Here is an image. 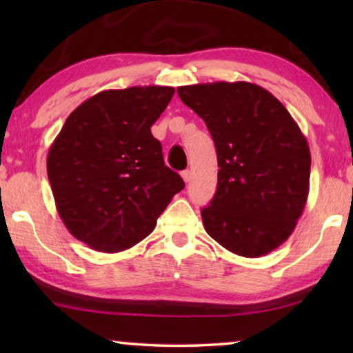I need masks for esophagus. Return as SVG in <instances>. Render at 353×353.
Masks as SVG:
<instances>
[{
    "mask_svg": "<svg viewBox=\"0 0 353 353\" xmlns=\"http://www.w3.org/2000/svg\"><path fill=\"white\" fill-rule=\"evenodd\" d=\"M181 176H182V179H183V182L188 183L190 179H191V171H190V170H185V171L181 172Z\"/></svg>",
    "mask_w": 353,
    "mask_h": 353,
    "instance_id": "34e87169",
    "label": "esophagus"
}]
</instances>
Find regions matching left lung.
I'll list each match as a JSON object with an SVG mask.
<instances>
[{
	"mask_svg": "<svg viewBox=\"0 0 353 353\" xmlns=\"http://www.w3.org/2000/svg\"><path fill=\"white\" fill-rule=\"evenodd\" d=\"M204 119L218 155V188L202 223L214 241L255 259L288 240L305 208L312 155L286 107L256 83L177 88Z\"/></svg>",
	"mask_w": 353,
	"mask_h": 353,
	"instance_id": "1",
	"label": "left lung"
}]
</instances>
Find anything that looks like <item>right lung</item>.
<instances>
[{
  "instance_id": "add662e5",
  "label": "right lung",
  "mask_w": 353,
  "mask_h": 353,
  "mask_svg": "<svg viewBox=\"0 0 353 353\" xmlns=\"http://www.w3.org/2000/svg\"><path fill=\"white\" fill-rule=\"evenodd\" d=\"M172 94L162 85L99 92L70 113L52 141L46 171L59 216L92 249L135 246L183 190L151 134Z\"/></svg>"
}]
</instances>
